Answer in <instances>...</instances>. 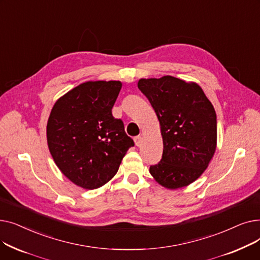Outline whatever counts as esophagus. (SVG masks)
Here are the masks:
<instances>
[{"label":"esophagus","mask_w":260,"mask_h":260,"mask_svg":"<svg viewBox=\"0 0 260 260\" xmlns=\"http://www.w3.org/2000/svg\"><path fill=\"white\" fill-rule=\"evenodd\" d=\"M135 143L137 146H140L141 145V142H142V137L141 136H137V137H135Z\"/></svg>","instance_id":"obj_1"}]
</instances>
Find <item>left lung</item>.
Returning a JSON list of instances; mask_svg holds the SVG:
<instances>
[{
  "label": "left lung",
  "mask_w": 260,
  "mask_h": 260,
  "mask_svg": "<svg viewBox=\"0 0 260 260\" xmlns=\"http://www.w3.org/2000/svg\"><path fill=\"white\" fill-rule=\"evenodd\" d=\"M138 88L154 108L163 139L162 158L149 173L167 188L194 182L216 151L214 106L198 84L172 76L140 79Z\"/></svg>",
  "instance_id": "left-lung-1"
}]
</instances>
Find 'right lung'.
Listing matches in <instances>:
<instances>
[{
    "instance_id": "1",
    "label": "right lung",
    "mask_w": 260,
    "mask_h": 260,
    "mask_svg": "<svg viewBox=\"0 0 260 260\" xmlns=\"http://www.w3.org/2000/svg\"><path fill=\"white\" fill-rule=\"evenodd\" d=\"M120 81H89L54 103L47 122L49 152L60 171L75 184L93 189L117 174L135 145L121 119L113 117Z\"/></svg>"
}]
</instances>
